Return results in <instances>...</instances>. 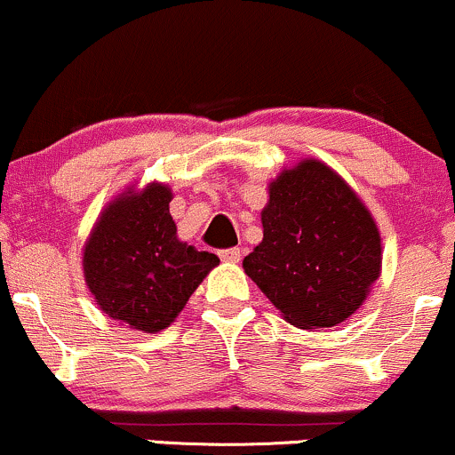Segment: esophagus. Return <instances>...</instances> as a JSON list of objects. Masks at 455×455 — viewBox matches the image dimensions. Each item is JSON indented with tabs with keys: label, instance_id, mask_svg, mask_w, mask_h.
Returning a JSON list of instances; mask_svg holds the SVG:
<instances>
[{
	"label": "esophagus",
	"instance_id": "esophagus-1",
	"mask_svg": "<svg viewBox=\"0 0 455 455\" xmlns=\"http://www.w3.org/2000/svg\"><path fill=\"white\" fill-rule=\"evenodd\" d=\"M220 259L227 260V263H237V260L242 259V250H239V248L220 250Z\"/></svg>",
	"mask_w": 455,
	"mask_h": 455
}]
</instances>
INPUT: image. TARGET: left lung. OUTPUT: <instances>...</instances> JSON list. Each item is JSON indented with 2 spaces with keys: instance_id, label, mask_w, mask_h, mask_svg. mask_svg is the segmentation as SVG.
<instances>
[{
  "instance_id": "obj_1",
  "label": "left lung",
  "mask_w": 455,
  "mask_h": 455,
  "mask_svg": "<svg viewBox=\"0 0 455 455\" xmlns=\"http://www.w3.org/2000/svg\"><path fill=\"white\" fill-rule=\"evenodd\" d=\"M263 242L243 269L291 325L333 327L363 304L380 274V237L340 175L304 160L269 186Z\"/></svg>"
}]
</instances>
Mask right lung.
Returning <instances> with one entry per match:
<instances>
[{"label": "right lung", "instance_id": "add662e5", "mask_svg": "<svg viewBox=\"0 0 455 455\" xmlns=\"http://www.w3.org/2000/svg\"><path fill=\"white\" fill-rule=\"evenodd\" d=\"M171 190L151 184L104 210L83 254V271L98 306L139 331L175 321L196 286L220 263L177 239Z\"/></svg>", "mask_w": 455, "mask_h": 455}]
</instances>
